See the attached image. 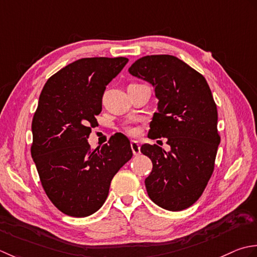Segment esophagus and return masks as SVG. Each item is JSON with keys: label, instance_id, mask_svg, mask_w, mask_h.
<instances>
[{"label": "esophagus", "instance_id": "obj_1", "mask_svg": "<svg viewBox=\"0 0 257 257\" xmlns=\"http://www.w3.org/2000/svg\"><path fill=\"white\" fill-rule=\"evenodd\" d=\"M131 149H132L134 155H139L141 153L140 144L139 142H136V141H132V142H131Z\"/></svg>", "mask_w": 257, "mask_h": 257}]
</instances>
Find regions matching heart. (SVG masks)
<instances>
[{
    "mask_svg": "<svg viewBox=\"0 0 257 257\" xmlns=\"http://www.w3.org/2000/svg\"><path fill=\"white\" fill-rule=\"evenodd\" d=\"M125 131H126V133L130 134V135H135L136 133H138V132H136V130L132 126H127L126 128H125Z\"/></svg>",
    "mask_w": 257,
    "mask_h": 257,
    "instance_id": "heart-1",
    "label": "heart"
}]
</instances>
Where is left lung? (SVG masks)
Masks as SVG:
<instances>
[{"mask_svg":"<svg viewBox=\"0 0 257 257\" xmlns=\"http://www.w3.org/2000/svg\"><path fill=\"white\" fill-rule=\"evenodd\" d=\"M130 74L154 86L158 113L149 138H166L171 151L144 144L153 163L145 179L150 198L167 211H182L203 194L211 179L221 136L217 108L201 73L173 55H148L133 63Z\"/></svg>","mask_w":257,"mask_h":257,"instance_id":"obj_1","label":"left lung"}]
</instances>
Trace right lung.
<instances>
[{
  "label": "right lung",
  "mask_w": 257,
  "mask_h": 257,
  "mask_svg": "<svg viewBox=\"0 0 257 257\" xmlns=\"http://www.w3.org/2000/svg\"><path fill=\"white\" fill-rule=\"evenodd\" d=\"M127 62L126 57L77 60L52 75L41 92L31 155L46 195L66 215L95 213L114 175L132 159L130 141L121 133L95 150L87 142L106 85Z\"/></svg>",
  "instance_id": "obj_1"
}]
</instances>
